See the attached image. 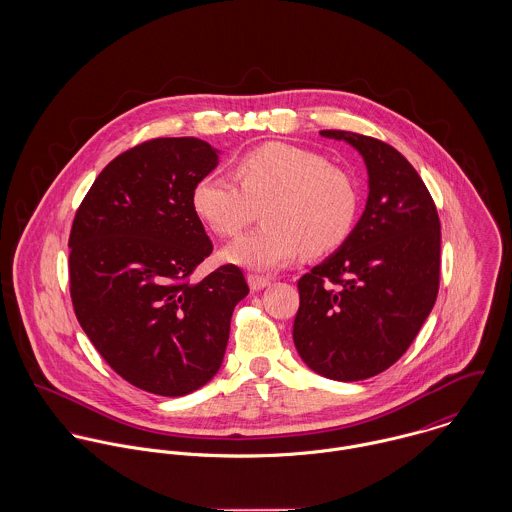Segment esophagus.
Listing matches in <instances>:
<instances>
[{"instance_id": "1", "label": "esophagus", "mask_w": 512, "mask_h": 512, "mask_svg": "<svg viewBox=\"0 0 512 512\" xmlns=\"http://www.w3.org/2000/svg\"><path fill=\"white\" fill-rule=\"evenodd\" d=\"M248 286H250V290L258 292V290H264L266 286H270V280L264 276H258V274H248Z\"/></svg>"}]
</instances>
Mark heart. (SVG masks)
Here are the masks:
<instances>
[{"label":"heart","instance_id":"heart-1","mask_svg":"<svg viewBox=\"0 0 512 512\" xmlns=\"http://www.w3.org/2000/svg\"><path fill=\"white\" fill-rule=\"evenodd\" d=\"M236 181L205 175L193 189V209L215 234L238 236L258 219L266 222L224 250V258L250 270L288 266L305 250L327 254L349 236L359 189L353 175L321 153L268 142L242 153Z\"/></svg>","mask_w":512,"mask_h":512}]
</instances>
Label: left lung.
Here are the masks:
<instances>
[{
    "instance_id": "left-lung-1",
    "label": "left lung",
    "mask_w": 512,
    "mask_h": 512,
    "mask_svg": "<svg viewBox=\"0 0 512 512\" xmlns=\"http://www.w3.org/2000/svg\"><path fill=\"white\" fill-rule=\"evenodd\" d=\"M321 136L359 149L370 191L343 246L299 278L293 343L311 370L353 382L394 365L430 315L441 226L428 187L398 149L355 132Z\"/></svg>"
}]
</instances>
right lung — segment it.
Masks as SVG:
<instances>
[{"label": "right lung", "mask_w": 512, "mask_h": 512, "mask_svg": "<svg viewBox=\"0 0 512 512\" xmlns=\"http://www.w3.org/2000/svg\"><path fill=\"white\" fill-rule=\"evenodd\" d=\"M217 159L197 138L147 140L102 169L74 215L76 319L114 372L151 394L183 396L217 374L248 295L234 264L191 280L213 252L193 189Z\"/></svg>", "instance_id": "right-lung-1"}]
</instances>
